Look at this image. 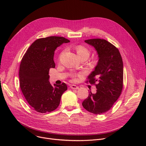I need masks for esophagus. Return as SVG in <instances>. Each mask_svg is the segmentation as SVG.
Segmentation results:
<instances>
[{
  "instance_id": "esophagus-1",
  "label": "esophagus",
  "mask_w": 146,
  "mask_h": 146,
  "mask_svg": "<svg viewBox=\"0 0 146 146\" xmlns=\"http://www.w3.org/2000/svg\"><path fill=\"white\" fill-rule=\"evenodd\" d=\"M70 87L72 88V89H74V90H78L79 88V87L76 85H70Z\"/></svg>"
}]
</instances>
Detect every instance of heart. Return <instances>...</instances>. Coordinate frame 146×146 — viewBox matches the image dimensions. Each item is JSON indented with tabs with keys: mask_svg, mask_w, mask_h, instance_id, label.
<instances>
[{
	"mask_svg": "<svg viewBox=\"0 0 146 146\" xmlns=\"http://www.w3.org/2000/svg\"><path fill=\"white\" fill-rule=\"evenodd\" d=\"M74 49L78 55V56H79V58L82 57V56H86L87 58L90 56V51L89 50V49L85 47L83 45H77L76 46L74 47ZM62 55V54H61ZM76 77V76H72V77L73 78H74Z\"/></svg>",
	"mask_w": 146,
	"mask_h": 146,
	"instance_id": "1",
	"label": "heart"
}]
</instances>
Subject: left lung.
<instances>
[{
    "label": "left lung",
    "instance_id": "left-lung-1",
    "mask_svg": "<svg viewBox=\"0 0 146 146\" xmlns=\"http://www.w3.org/2000/svg\"><path fill=\"white\" fill-rule=\"evenodd\" d=\"M85 42L94 46L99 56L95 70L86 82L96 86L82 105L88 111L101 114L109 111L119 97L123 88V62L118 49L105 39L92 38Z\"/></svg>",
    "mask_w": 146,
    "mask_h": 146
}]
</instances>
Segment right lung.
<instances>
[{
    "mask_svg": "<svg viewBox=\"0 0 146 146\" xmlns=\"http://www.w3.org/2000/svg\"><path fill=\"white\" fill-rule=\"evenodd\" d=\"M69 40L50 36L35 40L23 56L19 70V87L27 101L41 113L51 112L59 105L60 98L67 90L66 84H54L48 81L49 70L54 68V51Z\"/></svg>",
    "mask_w": 146,
    "mask_h": 146,
    "instance_id": "1",
    "label": "right lung"
}]
</instances>
